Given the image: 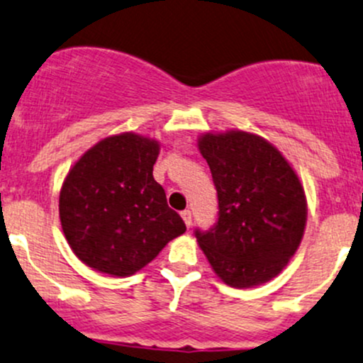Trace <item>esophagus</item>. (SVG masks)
Segmentation results:
<instances>
[{
	"mask_svg": "<svg viewBox=\"0 0 363 363\" xmlns=\"http://www.w3.org/2000/svg\"><path fill=\"white\" fill-rule=\"evenodd\" d=\"M181 217H182V220H184V224H186V227H191V212L189 210H184V212L181 213Z\"/></svg>",
	"mask_w": 363,
	"mask_h": 363,
	"instance_id": "obj_1",
	"label": "esophagus"
}]
</instances>
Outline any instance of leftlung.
<instances>
[{
    "instance_id": "8db88e82",
    "label": "left lung",
    "mask_w": 363,
    "mask_h": 363,
    "mask_svg": "<svg viewBox=\"0 0 363 363\" xmlns=\"http://www.w3.org/2000/svg\"><path fill=\"white\" fill-rule=\"evenodd\" d=\"M198 150L212 172L218 220L196 230L213 272L230 288H253L282 272L303 240L306 196L276 146L246 130L205 133Z\"/></svg>"
}]
</instances>
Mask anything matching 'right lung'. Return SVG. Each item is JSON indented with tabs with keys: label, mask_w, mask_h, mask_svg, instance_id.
<instances>
[{
	"label": "right lung",
	"mask_w": 363,
	"mask_h": 363,
	"mask_svg": "<svg viewBox=\"0 0 363 363\" xmlns=\"http://www.w3.org/2000/svg\"><path fill=\"white\" fill-rule=\"evenodd\" d=\"M158 153L157 139L122 133L72 165L60 189V222L82 264L111 277L133 276L186 233L153 179Z\"/></svg>",
	"instance_id": "obj_1"
}]
</instances>
